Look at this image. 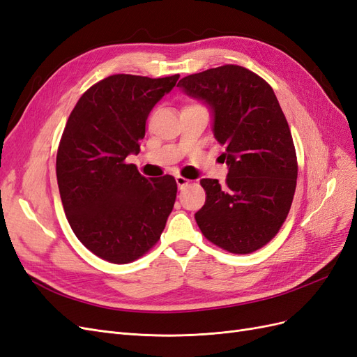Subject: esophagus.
<instances>
[{
  "label": "esophagus",
  "instance_id": "1",
  "mask_svg": "<svg viewBox=\"0 0 357 357\" xmlns=\"http://www.w3.org/2000/svg\"><path fill=\"white\" fill-rule=\"evenodd\" d=\"M176 181H177L178 189H183V188H186V186L189 185V180L185 178V177H181V176H177V177H176Z\"/></svg>",
  "mask_w": 357,
  "mask_h": 357
}]
</instances>
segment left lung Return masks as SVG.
I'll use <instances>...</instances> for the list:
<instances>
[{"label":"left lung","mask_w":357,"mask_h":357,"mask_svg":"<svg viewBox=\"0 0 357 357\" xmlns=\"http://www.w3.org/2000/svg\"><path fill=\"white\" fill-rule=\"evenodd\" d=\"M177 86L210 107L213 134L229 168L223 186L201 180L207 198L195 213L199 229L229 253L256 252L282 228L296 189V152L277 96L240 66L190 74Z\"/></svg>","instance_id":"left-lung-1"}]
</instances>
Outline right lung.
I'll return each mask as SVG.
<instances>
[{"mask_svg": "<svg viewBox=\"0 0 357 357\" xmlns=\"http://www.w3.org/2000/svg\"><path fill=\"white\" fill-rule=\"evenodd\" d=\"M180 75L114 74L86 91L73 109L56 155L63 211L93 255L129 264L152 248L177 195L172 176L147 180L128 155L139 152L146 121Z\"/></svg>", "mask_w": 357, "mask_h": 357, "instance_id": "1", "label": "right lung"}]
</instances>
